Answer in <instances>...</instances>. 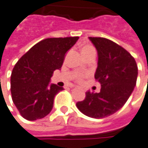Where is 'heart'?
I'll list each match as a JSON object with an SVG mask.
<instances>
[{
	"mask_svg": "<svg viewBox=\"0 0 148 148\" xmlns=\"http://www.w3.org/2000/svg\"><path fill=\"white\" fill-rule=\"evenodd\" d=\"M92 48H94L92 46H85L83 48H82V51H86V50H89V49H92ZM86 76H88V73H83V75H78L77 76H76V79H77V81L78 82H82V79L84 78V77H86Z\"/></svg>",
	"mask_w": 148,
	"mask_h": 148,
	"instance_id": "1",
	"label": "heart"
}]
</instances>
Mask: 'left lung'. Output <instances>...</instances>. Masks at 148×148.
I'll list each match as a JSON object with an SVG mask.
<instances>
[{
	"label": "left lung",
	"instance_id": "8db88e82",
	"mask_svg": "<svg viewBox=\"0 0 148 148\" xmlns=\"http://www.w3.org/2000/svg\"><path fill=\"white\" fill-rule=\"evenodd\" d=\"M98 53L95 78L101 85L100 93L88 91L82 101L76 103L85 115L102 119L127 102L136 85L138 67L134 58L117 43L101 37H89Z\"/></svg>",
	"mask_w": 148,
	"mask_h": 148
}]
</instances>
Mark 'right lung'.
<instances>
[{
	"label": "right lung",
	"mask_w": 148,
	"mask_h": 148,
	"mask_svg": "<svg viewBox=\"0 0 148 148\" xmlns=\"http://www.w3.org/2000/svg\"><path fill=\"white\" fill-rule=\"evenodd\" d=\"M79 37L47 38L32 47L15 64L11 75L12 100L27 121L44 118L62 87L49 84L53 73L63 64L66 53Z\"/></svg>",
	"instance_id": "obj_1"
}]
</instances>
